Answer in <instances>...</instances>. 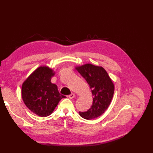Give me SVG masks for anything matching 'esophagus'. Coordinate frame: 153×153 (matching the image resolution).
<instances>
[{
  "label": "esophagus",
  "mask_w": 153,
  "mask_h": 153,
  "mask_svg": "<svg viewBox=\"0 0 153 153\" xmlns=\"http://www.w3.org/2000/svg\"><path fill=\"white\" fill-rule=\"evenodd\" d=\"M68 98H69V99H73V98H74V97H75V94H74V93H71V94H70V95H68Z\"/></svg>",
  "instance_id": "1"
}]
</instances>
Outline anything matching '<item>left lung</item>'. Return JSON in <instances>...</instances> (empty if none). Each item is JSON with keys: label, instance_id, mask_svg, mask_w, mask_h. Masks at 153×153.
I'll return each mask as SVG.
<instances>
[{"label": "left lung", "instance_id": "obj_1", "mask_svg": "<svg viewBox=\"0 0 153 153\" xmlns=\"http://www.w3.org/2000/svg\"><path fill=\"white\" fill-rule=\"evenodd\" d=\"M85 78L91 89L93 105L86 112H79V115L86 120L98 118L105 112L112 99L114 85L108 73L101 66L86 64L76 67Z\"/></svg>", "mask_w": 153, "mask_h": 153}]
</instances>
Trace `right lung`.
<instances>
[{
  "instance_id": "right-lung-1",
  "label": "right lung",
  "mask_w": 153,
  "mask_h": 153,
  "mask_svg": "<svg viewBox=\"0 0 153 153\" xmlns=\"http://www.w3.org/2000/svg\"><path fill=\"white\" fill-rule=\"evenodd\" d=\"M54 74L49 67L40 66L22 84V97L24 104L39 116L51 114L60 100L65 97L58 92L57 85L51 83Z\"/></svg>"
}]
</instances>
